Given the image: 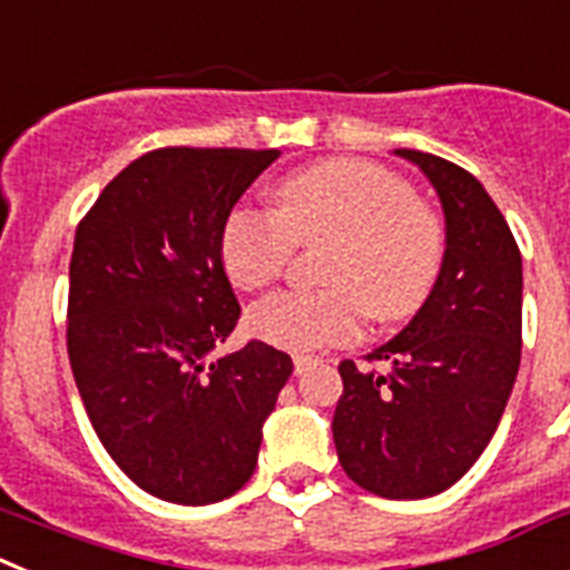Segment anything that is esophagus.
I'll use <instances>...</instances> for the list:
<instances>
[{"label":"esophagus","mask_w":570,"mask_h":570,"mask_svg":"<svg viewBox=\"0 0 570 570\" xmlns=\"http://www.w3.org/2000/svg\"><path fill=\"white\" fill-rule=\"evenodd\" d=\"M313 361H318V358H313V355H295V358H292V364H295V373H304V370L309 367Z\"/></svg>","instance_id":"1"}]
</instances>
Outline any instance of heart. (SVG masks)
Returning <instances> with one entry per match:
<instances>
[{"label": "heart", "mask_w": 570, "mask_h": 570, "mask_svg": "<svg viewBox=\"0 0 570 570\" xmlns=\"http://www.w3.org/2000/svg\"><path fill=\"white\" fill-rule=\"evenodd\" d=\"M326 244L315 292H275L252 306L249 330L281 350H321L358 338L367 313L410 318L442 278L448 232L410 183L364 160H330L286 175L272 212L235 206L220 229V261L240 289L281 278L292 246Z\"/></svg>", "instance_id": "1"}]
</instances>
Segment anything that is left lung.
<instances>
[{"mask_svg": "<svg viewBox=\"0 0 570 570\" xmlns=\"http://www.w3.org/2000/svg\"><path fill=\"white\" fill-rule=\"evenodd\" d=\"M442 200V278L402 333L367 361H341L333 439L344 473L384 499L448 491L493 439L522 355V255L476 177L444 157L399 148Z\"/></svg>", "mask_w": 570, "mask_h": 570, "instance_id": "left-lung-1", "label": "left lung"}]
</instances>
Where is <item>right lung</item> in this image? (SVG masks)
Returning <instances> with one entry per match:
<instances>
[{"label":"right lung","instance_id":"add662e5","mask_svg":"<svg viewBox=\"0 0 570 570\" xmlns=\"http://www.w3.org/2000/svg\"><path fill=\"white\" fill-rule=\"evenodd\" d=\"M278 148H155L79 220L68 358L108 456L142 491L212 504L249 482L292 375L264 341L212 358L240 318L220 229Z\"/></svg>","mask_w":570,"mask_h":570}]
</instances>
